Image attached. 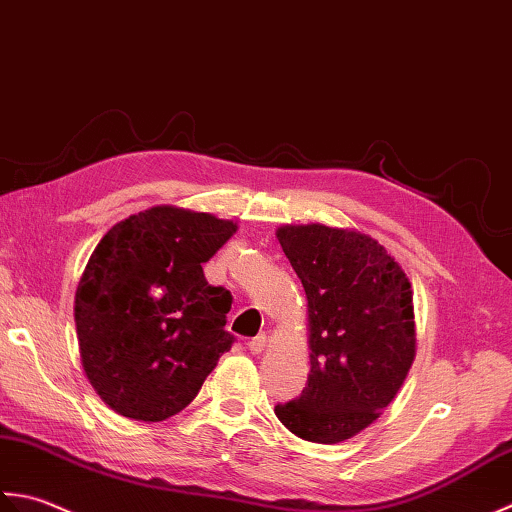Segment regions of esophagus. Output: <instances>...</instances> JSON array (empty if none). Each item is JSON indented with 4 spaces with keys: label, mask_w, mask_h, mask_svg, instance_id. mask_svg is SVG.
Wrapping results in <instances>:
<instances>
[{
    "label": "esophagus",
    "mask_w": 512,
    "mask_h": 512,
    "mask_svg": "<svg viewBox=\"0 0 512 512\" xmlns=\"http://www.w3.org/2000/svg\"><path fill=\"white\" fill-rule=\"evenodd\" d=\"M267 347V333H258L256 338L249 340V351L252 353H263Z\"/></svg>",
    "instance_id": "34e87169"
}]
</instances>
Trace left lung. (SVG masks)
I'll return each instance as SVG.
<instances>
[{
    "instance_id": "left-lung-1",
    "label": "left lung",
    "mask_w": 512,
    "mask_h": 512,
    "mask_svg": "<svg viewBox=\"0 0 512 512\" xmlns=\"http://www.w3.org/2000/svg\"><path fill=\"white\" fill-rule=\"evenodd\" d=\"M276 238L305 287L311 369L298 398L274 411L300 440H351L393 402L415 360L411 280L358 229L280 225Z\"/></svg>"
}]
</instances>
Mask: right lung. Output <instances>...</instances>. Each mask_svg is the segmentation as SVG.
<instances>
[{"instance_id": "1", "label": "right lung", "mask_w": 512, "mask_h": 512, "mask_svg": "<svg viewBox=\"0 0 512 512\" xmlns=\"http://www.w3.org/2000/svg\"><path fill=\"white\" fill-rule=\"evenodd\" d=\"M238 223L156 205L108 229L79 278L75 322L92 389L114 413L161 422L183 411L232 347V296L205 280Z\"/></svg>"}]
</instances>
